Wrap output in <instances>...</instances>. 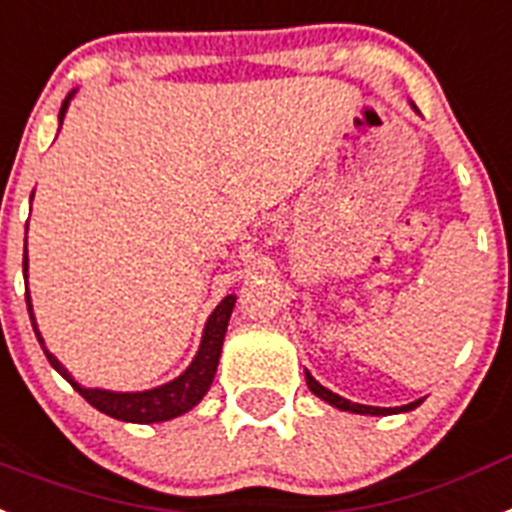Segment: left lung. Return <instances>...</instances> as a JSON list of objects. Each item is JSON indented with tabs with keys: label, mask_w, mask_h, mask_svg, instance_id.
<instances>
[{
	"label": "left lung",
	"mask_w": 512,
	"mask_h": 512,
	"mask_svg": "<svg viewBox=\"0 0 512 512\" xmlns=\"http://www.w3.org/2000/svg\"><path fill=\"white\" fill-rule=\"evenodd\" d=\"M307 375V385L309 390L317 395V398H322L325 403H330V406H336V409L341 411H351V414H369V416H388V414H398V411H411L416 409L422 401H414V403H406V406H398V409H380V406H362V403H351L346 401V398H341L338 393H333V390L322 388L320 382L315 380V377L309 375V372H304Z\"/></svg>",
	"instance_id": "obj_1"
}]
</instances>
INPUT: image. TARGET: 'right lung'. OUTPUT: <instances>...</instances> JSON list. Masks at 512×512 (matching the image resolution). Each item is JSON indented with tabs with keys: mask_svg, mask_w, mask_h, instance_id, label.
<instances>
[{
	"mask_svg": "<svg viewBox=\"0 0 512 512\" xmlns=\"http://www.w3.org/2000/svg\"><path fill=\"white\" fill-rule=\"evenodd\" d=\"M72 96H75V90H72L70 96L64 98L62 109H59V124H62L64 114H67V106H70ZM23 276L25 281H28V247H25V255H23ZM234 302H236V296L229 294L216 309H213V315H210L208 322H205L203 341H200V349H197L195 359H192L190 367L184 369L182 375L176 377V380L166 382V385H161V388L143 390V393H114V390L83 388V385H77V382L72 380L70 372L59 364L57 356L49 354V349L44 346V338H41V333H38L36 328L33 304H30L28 289H25V304H28L30 322H33L36 338L38 343H41V349H44L51 367L57 369L59 375L70 382L72 388L83 395L93 409L111 416V419H119V422H135V424L166 422V419L187 414L192 406H197V403L203 401V395L208 393L210 382H213V377H216L218 359H221L223 336H226V328H229V317H231V309H234Z\"/></svg>",
	"mask_w": 512,
	"mask_h": 512,
	"instance_id": "1",
	"label": "right lung"
}]
</instances>
